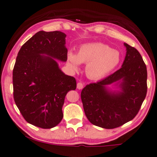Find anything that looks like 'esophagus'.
Masks as SVG:
<instances>
[{
    "label": "esophagus",
    "instance_id": "esophagus-1",
    "mask_svg": "<svg viewBox=\"0 0 157 157\" xmlns=\"http://www.w3.org/2000/svg\"><path fill=\"white\" fill-rule=\"evenodd\" d=\"M83 86H84V84L82 82H78L77 84V88L78 89H82L83 88Z\"/></svg>",
    "mask_w": 157,
    "mask_h": 157
}]
</instances>
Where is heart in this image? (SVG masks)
Segmentation results:
<instances>
[{"label":"heart","instance_id":"b5f03b06","mask_svg":"<svg viewBox=\"0 0 157 157\" xmlns=\"http://www.w3.org/2000/svg\"><path fill=\"white\" fill-rule=\"evenodd\" d=\"M68 66L73 71H78L81 63H86L85 73L89 78L98 79L115 69L121 61L118 50L102 43L82 44L78 54L69 51L67 54Z\"/></svg>","mask_w":157,"mask_h":157}]
</instances>
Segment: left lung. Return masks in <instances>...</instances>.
Masks as SVG:
<instances>
[{
	"instance_id": "8db88e82",
	"label": "left lung",
	"mask_w": 157,
	"mask_h": 157,
	"mask_svg": "<svg viewBox=\"0 0 157 157\" xmlns=\"http://www.w3.org/2000/svg\"><path fill=\"white\" fill-rule=\"evenodd\" d=\"M126 54L121 68L96 83L87 84L81 92L86 117L94 125L114 128L132 120L147 94V67L136 48L124 43ZM114 83L120 89L112 91Z\"/></svg>"
}]
</instances>
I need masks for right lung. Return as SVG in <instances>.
<instances>
[{"label": "right lung", "mask_w": 157, "mask_h": 157, "mask_svg": "<svg viewBox=\"0 0 157 157\" xmlns=\"http://www.w3.org/2000/svg\"><path fill=\"white\" fill-rule=\"evenodd\" d=\"M66 37L61 31L38 32L22 45L14 66V102L27 122L42 128L61 122L66 94L76 89L75 79L56 61H67Z\"/></svg>", "instance_id": "right-lung-1"}]
</instances>
